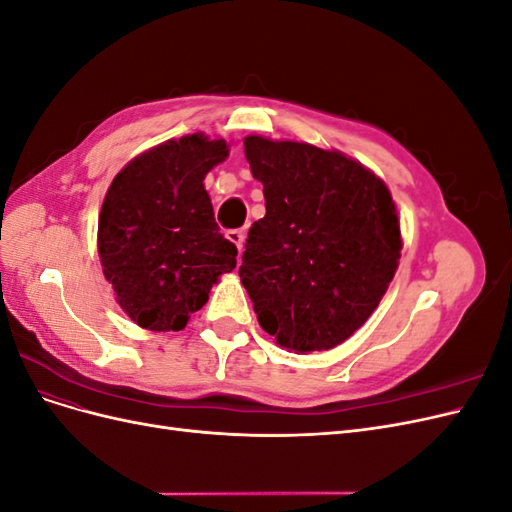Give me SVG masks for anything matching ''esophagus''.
<instances>
[{
	"mask_svg": "<svg viewBox=\"0 0 512 512\" xmlns=\"http://www.w3.org/2000/svg\"><path fill=\"white\" fill-rule=\"evenodd\" d=\"M226 239H228L230 243H235V247H237L239 254H241L243 243H245V230H228V232H226Z\"/></svg>",
	"mask_w": 512,
	"mask_h": 512,
	"instance_id": "esophagus-1",
	"label": "esophagus"
}]
</instances>
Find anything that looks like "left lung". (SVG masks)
<instances>
[{"instance_id":"8db88e82","label":"left lung","mask_w":512,"mask_h":512,"mask_svg":"<svg viewBox=\"0 0 512 512\" xmlns=\"http://www.w3.org/2000/svg\"><path fill=\"white\" fill-rule=\"evenodd\" d=\"M243 145L267 215L247 232L241 284L277 346L331 350L374 314L397 271L391 192L339 151L262 136Z\"/></svg>"}]
</instances>
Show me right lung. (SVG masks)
I'll list each match as a JSON object with an SVG mask.
<instances>
[{
	"label": "right lung",
	"mask_w": 512,
	"mask_h": 512,
	"mask_svg": "<svg viewBox=\"0 0 512 512\" xmlns=\"http://www.w3.org/2000/svg\"><path fill=\"white\" fill-rule=\"evenodd\" d=\"M228 158L226 141L181 136L123 166L98 220V254L108 284L138 327L181 331L209 299L237 247L213 218L205 177Z\"/></svg>",
	"instance_id": "add662e5"
}]
</instances>
